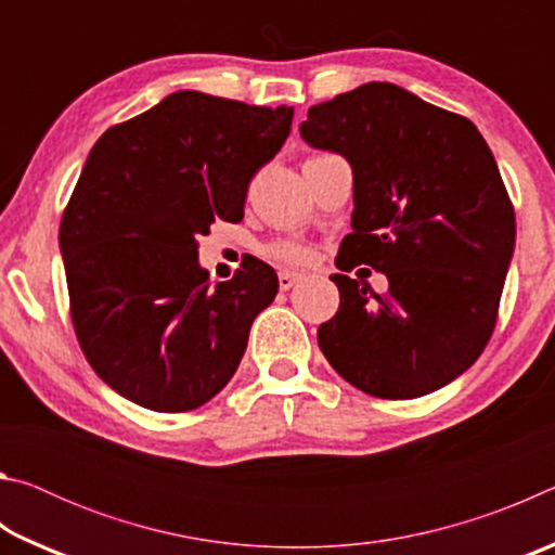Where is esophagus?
Listing matches in <instances>:
<instances>
[{
    "mask_svg": "<svg viewBox=\"0 0 555 555\" xmlns=\"http://www.w3.org/2000/svg\"><path fill=\"white\" fill-rule=\"evenodd\" d=\"M296 281H298V274H294V271H279V288L281 291H288L296 284Z\"/></svg>",
    "mask_w": 555,
    "mask_h": 555,
    "instance_id": "obj_1",
    "label": "esophagus"
}]
</instances>
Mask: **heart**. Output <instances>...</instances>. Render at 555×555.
Listing matches in <instances>:
<instances>
[{
  "instance_id": "obj_1",
  "label": "heart",
  "mask_w": 555,
  "mask_h": 555,
  "mask_svg": "<svg viewBox=\"0 0 555 555\" xmlns=\"http://www.w3.org/2000/svg\"><path fill=\"white\" fill-rule=\"evenodd\" d=\"M267 255L271 259L281 261V264H308V261H311V249L304 247V244L288 242V240L269 244Z\"/></svg>"
}]
</instances>
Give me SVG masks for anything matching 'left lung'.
<instances>
[{"mask_svg":"<svg viewBox=\"0 0 555 555\" xmlns=\"http://www.w3.org/2000/svg\"><path fill=\"white\" fill-rule=\"evenodd\" d=\"M300 137L352 166L337 269L370 264L389 279L374 294L331 276L340 308L318 327L325 360L370 397L446 387L490 343L514 251V205L490 146L467 117L391 82L313 105Z\"/></svg>","mask_w":555,"mask_h":555,"instance_id":"obj_1","label":"left lung"}]
</instances>
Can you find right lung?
I'll use <instances>...</instances> for the list:
<instances>
[{"mask_svg": "<svg viewBox=\"0 0 555 555\" xmlns=\"http://www.w3.org/2000/svg\"><path fill=\"white\" fill-rule=\"evenodd\" d=\"M291 119L286 105L178 90L92 146L59 242L80 350L125 399L191 411L237 372L276 271L249 257L210 286L198 237L244 218L251 178L284 146Z\"/></svg>", "mask_w": 555, "mask_h": 555, "instance_id": "right-lung-1", "label": "right lung"}]
</instances>
